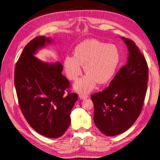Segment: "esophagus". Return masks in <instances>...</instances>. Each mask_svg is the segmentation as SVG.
<instances>
[{"label":"esophagus","mask_w":160,"mask_h":160,"mask_svg":"<svg viewBox=\"0 0 160 160\" xmlns=\"http://www.w3.org/2000/svg\"><path fill=\"white\" fill-rule=\"evenodd\" d=\"M79 97L81 99H86L87 98H88L89 96H88V95H86V94H84V93H81L79 95Z\"/></svg>","instance_id":"34e87169"}]
</instances>
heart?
<instances>
[{
    "mask_svg": "<svg viewBox=\"0 0 160 160\" xmlns=\"http://www.w3.org/2000/svg\"><path fill=\"white\" fill-rule=\"evenodd\" d=\"M121 62L120 50L115 44H108L97 39L82 41L75 47L74 56L64 60L65 72L70 80H78L84 65L86 76L75 85L79 92L92 91L98 82L108 83L115 76Z\"/></svg>",
    "mask_w": 160,
    "mask_h": 160,
    "instance_id": "1",
    "label": "heart"
}]
</instances>
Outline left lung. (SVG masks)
I'll return each mask as SVG.
<instances>
[{
    "label": "left lung",
    "instance_id": "1",
    "mask_svg": "<svg viewBox=\"0 0 160 160\" xmlns=\"http://www.w3.org/2000/svg\"><path fill=\"white\" fill-rule=\"evenodd\" d=\"M129 51L125 65L118 71L109 86L91 96L93 120L108 137L121 134L131 127L142 109L148 81L144 56L131 39L122 37Z\"/></svg>",
    "mask_w": 160,
    "mask_h": 160
}]
</instances>
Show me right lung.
I'll return each mask as SVG.
<instances>
[{
	"label": "right lung",
	"mask_w": 160,
	"mask_h": 160,
	"mask_svg": "<svg viewBox=\"0 0 160 160\" xmlns=\"http://www.w3.org/2000/svg\"><path fill=\"white\" fill-rule=\"evenodd\" d=\"M51 41L39 36L25 46L16 62L14 84L20 108L29 125L41 135L57 138L70 126V112L78 94L68 91L71 85L61 74V62L45 63L34 57L38 49Z\"/></svg>",
	"instance_id": "add662e5"
}]
</instances>
